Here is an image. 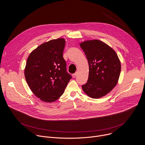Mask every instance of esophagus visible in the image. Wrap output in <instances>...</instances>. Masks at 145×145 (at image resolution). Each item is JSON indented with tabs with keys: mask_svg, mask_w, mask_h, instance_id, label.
<instances>
[{
	"mask_svg": "<svg viewBox=\"0 0 145 145\" xmlns=\"http://www.w3.org/2000/svg\"><path fill=\"white\" fill-rule=\"evenodd\" d=\"M77 76V73H74V74H72V77H73V78H74V77H76V76Z\"/></svg>",
	"mask_w": 145,
	"mask_h": 145,
	"instance_id": "obj_1",
	"label": "esophagus"
}]
</instances>
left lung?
Instances as JSON below:
<instances>
[{"instance_id":"left-lung-1","label":"left lung","mask_w":145,"mask_h":145,"mask_svg":"<svg viewBox=\"0 0 145 145\" xmlns=\"http://www.w3.org/2000/svg\"><path fill=\"white\" fill-rule=\"evenodd\" d=\"M80 45L89 64L88 80L82 90L92 99L104 97L118 81L120 60L112 48L99 40L84 41Z\"/></svg>"}]
</instances>
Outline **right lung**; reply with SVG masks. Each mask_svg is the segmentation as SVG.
<instances>
[{
  "mask_svg": "<svg viewBox=\"0 0 145 145\" xmlns=\"http://www.w3.org/2000/svg\"><path fill=\"white\" fill-rule=\"evenodd\" d=\"M65 40H51L38 46L28 57L24 76L33 93L41 101L59 99L71 79L63 58Z\"/></svg>",
  "mask_w": 145,
  "mask_h": 145,
  "instance_id": "add662e5",
  "label": "right lung"
}]
</instances>
